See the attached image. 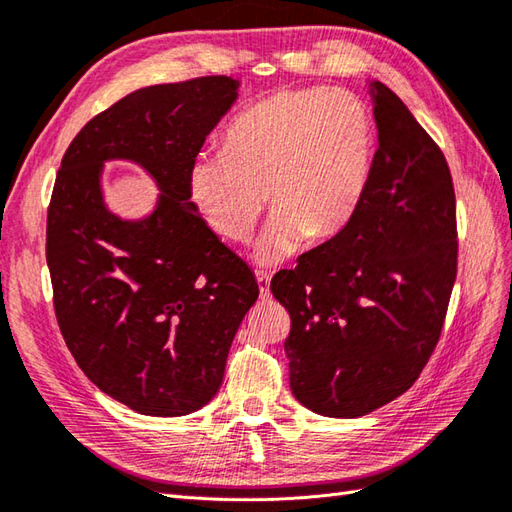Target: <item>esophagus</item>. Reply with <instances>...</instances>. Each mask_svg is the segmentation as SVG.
<instances>
[{"instance_id":"34e87169","label":"esophagus","mask_w":512,"mask_h":512,"mask_svg":"<svg viewBox=\"0 0 512 512\" xmlns=\"http://www.w3.org/2000/svg\"><path fill=\"white\" fill-rule=\"evenodd\" d=\"M256 280H258V289H260V298L263 300H269V282H271V276L267 274V271H256Z\"/></svg>"}]
</instances>
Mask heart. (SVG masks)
I'll use <instances>...</instances> for the list:
<instances>
[{
    "instance_id": "obj_1",
    "label": "heart",
    "mask_w": 512,
    "mask_h": 512,
    "mask_svg": "<svg viewBox=\"0 0 512 512\" xmlns=\"http://www.w3.org/2000/svg\"><path fill=\"white\" fill-rule=\"evenodd\" d=\"M372 164V120L342 89H285L245 109L221 140V155H199L188 197L210 230L247 243L269 192L278 208L260 241L265 263L306 236L328 241L355 217Z\"/></svg>"
}]
</instances>
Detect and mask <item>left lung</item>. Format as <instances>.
Returning <instances> with one entry per match:
<instances>
[{"label":"left lung","mask_w":512,"mask_h":512,"mask_svg":"<svg viewBox=\"0 0 512 512\" xmlns=\"http://www.w3.org/2000/svg\"><path fill=\"white\" fill-rule=\"evenodd\" d=\"M379 149L355 217L282 269L291 392L311 412L357 418L416 383L458 274L456 192L440 146L390 87L370 85Z\"/></svg>","instance_id":"left-lung-1"}]
</instances>
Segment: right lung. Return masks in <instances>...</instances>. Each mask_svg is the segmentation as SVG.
Segmentation results:
<instances>
[{
	"label": "right lung",
	"mask_w": 512,
	"mask_h": 512,
	"mask_svg": "<svg viewBox=\"0 0 512 512\" xmlns=\"http://www.w3.org/2000/svg\"><path fill=\"white\" fill-rule=\"evenodd\" d=\"M238 81L199 76L113 102L67 146L45 230L54 313L87 379L131 410L184 416L212 401L258 285L203 223L188 170L236 100ZM131 159L163 190L142 222L101 203L99 168Z\"/></svg>",
	"instance_id": "right-lung-1"
}]
</instances>
